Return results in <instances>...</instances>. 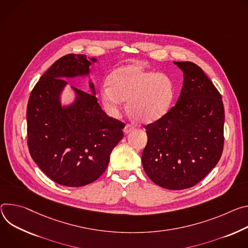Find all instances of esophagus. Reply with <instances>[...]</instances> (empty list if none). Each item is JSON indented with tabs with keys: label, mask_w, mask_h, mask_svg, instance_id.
<instances>
[{
	"label": "esophagus",
	"mask_w": 248,
	"mask_h": 248,
	"mask_svg": "<svg viewBox=\"0 0 248 248\" xmlns=\"http://www.w3.org/2000/svg\"><path fill=\"white\" fill-rule=\"evenodd\" d=\"M134 129H135V127H134L133 125L127 124V125L125 126V128H124V133H125V134H129V133H131L132 131H134Z\"/></svg>",
	"instance_id": "obj_1"
}]
</instances>
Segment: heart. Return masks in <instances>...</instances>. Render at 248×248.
Masks as SVG:
<instances>
[{
  "label": "heart",
  "instance_id": "obj_1",
  "mask_svg": "<svg viewBox=\"0 0 248 248\" xmlns=\"http://www.w3.org/2000/svg\"><path fill=\"white\" fill-rule=\"evenodd\" d=\"M107 82L100 99L105 111L114 117L120 114L122 102L127 100V109L134 119L151 123L168 113L174 97V87L168 75L135 64L117 68Z\"/></svg>",
  "mask_w": 248,
  "mask_h": 248
}]
</instances>
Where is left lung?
I'll list each match as a JSON object with an SVG mask.
<instances>
[{
	"instance_id": "left-lung-1",
	"label": "left lung",
	"mask_w": 248,
	"mask_h": 248,
	"mask_svg": "<svg viewBox=\"0 0 248 248\" xmlns=\"http://www.w3.org/2000/svg\"><path fill=\"white\" fill-rule=\"evenodd\" d=\"M174 64L183 72L182 90L166 115L145 126L142 162L154 183L182 190L200 182L221 158L225 110L221 93L199 66Z\"/></svg>"
}]
</instances>
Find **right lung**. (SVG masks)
Segmentation results:
<instances>
[{
    "label": "right lung",
    "instance_id": "right-lung-1",
    "mask_svg": "<svg viewBox=\"0 0 248 248\" xmlns=\"http://www.w3.org/2000/svg\"><path fill=\"white\" fill-rule=\"evenodd\" d=\"M95 58L68 54L58 59L33 88L26 110L27 146L38 168L53 181L80 187L95 181L106 170L125 124L101 109L92 93L71 87L75 101L62 106L65 78L87 76Z\"/></svg>",
    "mask_w": 248,
    "mask_h": 248
}]
</instances>
